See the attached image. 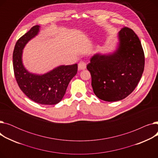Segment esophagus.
<instances>
[{
  "mask_svg": "<svg viewBox=\"0 0 158 158\" xmlns=\"http://www.w3.org/2000/svg\"><path fill=\"white\" fill-rule=\"evenodd\" d=\"M86 68V64L85 63L81 61L78 64V70H85Z\"/></svg>",
  "mask_w": 158,
  "mask_h": 158,
  "instance_id": "obj_1",
  "label": "esophagus"
}]
</instances>
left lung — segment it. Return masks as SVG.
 I'll return each mask as SVG.
<instances>
[{
  "instance_id": "8db88e82",
  "label": "left lung",
  "mask_w": 158,
  "mask_h": 158,
  "mask_svg": "<svg viewBox=\"0 0 158 158\" xmlns=\"http://www.w3.org/2000/svg\"><path fill=\"white\" fill-rule=\"evenodd\" d=\"M118 36L119 42L114 52L96 54L87 65L94 94L107 102L120 101L130 95L144 70L143 50L136 33L125 27Z\"/></svg>"
}]
</instances>
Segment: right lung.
I'll return each mask as SVG.
<instances>
[{
    "instance_id": "obj_1",
    "label": "right lung",
    "mask_w": 158,
    "mask_h": 158,
    "mask_svg": "<svg viewBox=\"0 0 158 158\" xmlns=\"http://www.w3.org/2000/svg\"><path fill=\"white\" fill-rule=\"evenodd\" d=\"M40 27L38 25L33 26L16 41L13 54L14 73L20 89L31 100L40 104L54 105L62 100L70 81L77 72V64L61 65L42 75L28 72L22 63V51L38 34Z\"/></svg>"
}]
</instances>
